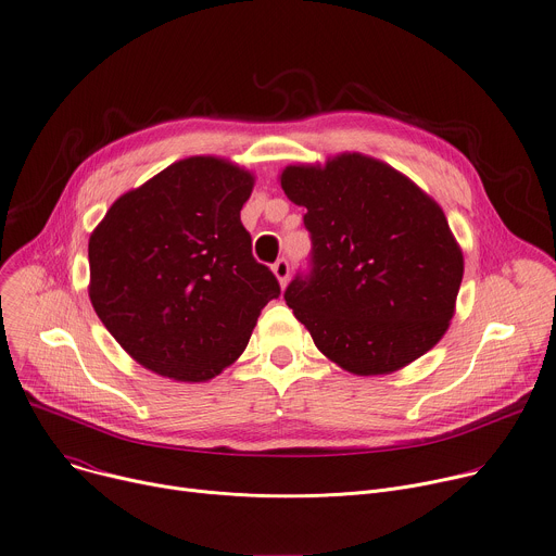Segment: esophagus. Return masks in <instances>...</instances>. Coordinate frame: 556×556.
Masks as SVG:
<instances>
[{
	"instance_id": "obj_1",
	"label": "esophagus",
	"mask_w": 556,
	"mask_h": 556,
	"mask_svg": "<svg viewBox=\"0 0 556 556\" xmlns=\"http://www.w3.org/2000/svg\"><path fill=\"white\" fill-rule=\"evenodd\" d=\"M273 273H275V277L279 279V283H281V288L288 283V277H290V264H288V260H277L275 264H273Z\"/></svg>"
}]
</instances>
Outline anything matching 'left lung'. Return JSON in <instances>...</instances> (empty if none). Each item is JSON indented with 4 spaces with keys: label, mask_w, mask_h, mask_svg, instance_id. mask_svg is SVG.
Masks as SVG:
<instances>
[{
    "label": "left lung",
    "mask_w": 556,
    "mask_h": 556,
    "mask_svg": "<svg viewBox=\"0 0 556 556\" xmlns=\"http://www.w3.org/2000/svg\"><path fill=\"white\" fill-rule=\"evenodd\" d=\"M281 188L304 206L311 268L283 299L324 355L352 375H388L443 337L464 255L434 199L392 166L343 153L286 166Z\"/></svg>",
    "instance_id": "8db88e82"
}]
</instances>
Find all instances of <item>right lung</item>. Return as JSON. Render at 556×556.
<instances>
[{"instance_id":"add662e5","label":"right lung","mask_w":556,"mask_h":556,"mask_svg":"<svg viewBox=\"0 0 556 556\" xmlns=\"http://www.w3.org/2000/svg\"><path fill=\"white\" fill-rule=\"evenodd\" d=\"M252 184L226 160L188 157L122 194L92 230L90 304L143 368L213 379L279 296L239 217Z\"/></svg>"}]
</instances>
